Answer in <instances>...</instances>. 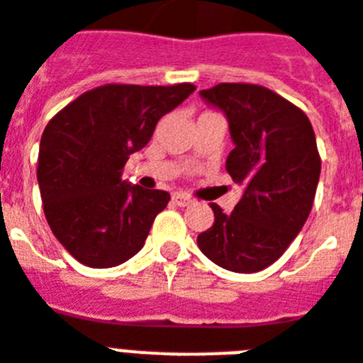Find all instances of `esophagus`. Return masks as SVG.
I'll use <instances>...</instances> for the list:
<instances>
[{"label": "esophagus", "instance_id": "obj_1", "mask_svg": "<svg viewBox=\"0 0 363 363\" xmlns=\"http://www.w3.org/2000/svg\"><path fill=\"white\" fill-rule=\"evenodd\" d=\"M173 203H175V205H179V207H186V205H190L191 203V199L186 196V194L177 191V194H173Z\"/></svg>", "mask_w": 363, "mask_h": 363}]
</instances>
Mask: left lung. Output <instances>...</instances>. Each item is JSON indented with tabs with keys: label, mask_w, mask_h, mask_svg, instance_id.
Instances as JSON below:
<instances>
[{
	"label": "left lung",
	"mask_w": 363,
	"mask_h": 363,
	"mask_svg": "<svg viewBox=\"0 0 363 363\" xmlns=\"http://www.w3.org/2000/svg\"><path fill=\"white\" fill-rule=\"evenodd\" d=\"M199 95L228 117L235 149L225 169L244 194L229 214L211 203L214 223L197 246L225 270L259 272L284 255L313 207L320 175L313 126L263 85L218 84Z\"/></svg>",
	"instance_id": "obj_1"
}]
</instances>
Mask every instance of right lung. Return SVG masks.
<instances>
[{"instance_id": "obj_1", "label": "right lung", "mask_w": 363, "mask_h": 363, "mask_svg": "<svg viewBox=\"0 0 363 363\" xmlns=\"http://www.w3.org/2000/svg\"><path fill=\"white\" fill-rule=\"evenodd\" d=\"M194 91L191 84L100 85L50 119L37 181L50 229L76 261L110 268L143 248L169 194L128 184L123 167Z\"/></svg>"}]
</instances>
